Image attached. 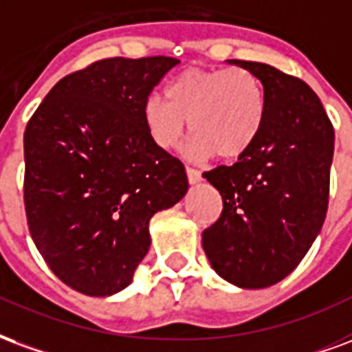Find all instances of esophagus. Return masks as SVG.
I'll return each instance as SVG.
<instances>
[{"mask_svg": "<svg viewBox=\"0 0 352 352\" xmlns=\"http://www.w3.org/2000/svg\"><path fill=\"white\" fill-rule=\"evenodd\" d=\"M186 173H187V179H189V184H197V182H201V170H199V168L187 166Z\"/></svg>", "mask_w": 352, "mask_h": 352, "instance_id": "34e87169", "label": "esophagus"}]
</instances>
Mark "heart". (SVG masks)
I'll return each instance as SVG.
<instances>
[{
	"instance_id": "1",
	"label": "heart",
	"mask_w": 352,
	"mask_h": 352,
	"mask_svg": "<svg viewBox=\"0 0 352 352\" xmlns=\"http://www.w3.org/2000/svg\"><path fill=\"white\" fill-rule=\"evenodd\" d=\"M142 120L151 140L163 150L182 142L189 120L195 155L238 159L251 150L263 129V86L242 67L186 69L166 86V99H146Z\"/></svg>"
}]
</instances>
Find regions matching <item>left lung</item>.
<instances>
[{
	"mask_svg": "<svg viewBox=\"0 0 352 352\" xmlns=\"http://www.w3.org/2000/svg\"><path fill=\"white\" fill-rule=\"evenodd\" d=\"M229 61L263 84L264 123L234 165L202 174L223 199L202 248L223 279L263 289L298 266L324 223L334 127L304 80L258 61Z\"/></svg>",
	"mask_w": 352,
	"mask_h": 352,
	"instance_id": "obj_1",
	"label": "left lung"
}]
</instances>
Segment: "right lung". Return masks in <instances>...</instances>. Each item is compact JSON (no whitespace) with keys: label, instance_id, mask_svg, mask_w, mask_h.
Instances as JSON below:
<instances>
[{"label":"right lung","instance_id":"right-lung-1","mask_svg":"<svg viewBox=\"0 0 352 352\" xmlns=\"http://www.w3.org/2000/svg\"><path fill=\"white\" fill-rule=\"evenodd\" d=\"M176 58H107L63 76L24 133L28 227L48 268L88 296L133 279L148 223L187 193L184 163L148 135L142 104Z\"/></svg>","mask_w":352,"mask_h":352}]
</instances>
